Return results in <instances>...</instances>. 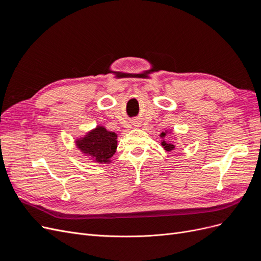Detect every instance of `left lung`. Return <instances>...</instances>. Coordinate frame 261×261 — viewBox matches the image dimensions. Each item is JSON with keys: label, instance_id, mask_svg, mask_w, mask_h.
I'll use <instances>...</instances> for the list:
<instances>
[{"label": "left lung", "instance_id": "1", "mask_svg": "<svg viewBox=\"0 0 261 261\" xmlns=\"http://www.w3.org/2000/svg\"><path fill=\"white\" fill-rule=\"evenodd\" d=\"M172 133V130H169V129H165L164 132H162L161 134H160V138H162V141H161V146L163 147V149L165 150V151H168V152H171V151H173V150H174V148H175V146L173 145L171 141H169V140H167V137H168V135L169 134H171Z\"/></svg>", "mask_w": 261, "mask_h": 261}]
</instances>
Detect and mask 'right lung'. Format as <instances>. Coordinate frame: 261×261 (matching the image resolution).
I'll use <instances>...</instances> for the list:
<instances>
[{"label":"right lung","instance_id":"obj_1","mask_svg":"<svg viewBox=\"0 0 261 261\" xmlns=\"http://www.w3.org/2000/svg\"><path fill=\"white\" fill-rule=\"evenodd\" d=\"M75 145L91 162L109 164L112 162L111 158L116 151L117 135L105 126L97 125L83 137L76 138Z\"/></svg>","mask_w":261,"mask_h":261}]
</instances>
